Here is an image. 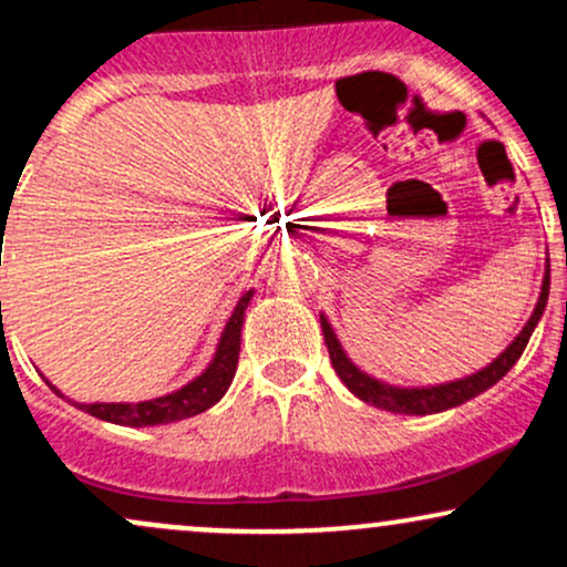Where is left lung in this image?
Segmentation results:
<instances>
[{
    "label": "left lung",
    "instance_id": "obj_1",
    "mask_svg": "<svg viewBox=\"0 0 567 567\" xmlns=\"http://www.w3.org/2000/svg\"><path fill=\"white\" fill-rule=\"evenodd\" d=\"M546 298H549V258H546V271L542 282V296H538L536 309H533L530 320L525 322V328L519 330L517 338L506 347L491 365H485L477 373L464 375V379H455L447 383H437V386H392V383L373 379V375L365 373L349 360V354L343 351L341 341H338L336 330L330 328L328 317L320 315V324L324 333V343H328L330 362H333V370L338 379L343 381V386L349 389L351 394L360 396L368 405L389 410V413H405V415H429V413H442V410H451L464 405L472 396L487 392L493 383H498L509 373L514 362L523 357L525 347H528L533 330H536L538 320H542L546 309Z\"/></svg>",
    "mask_w": 567,
    "mask_h": 567
}]
</instances>
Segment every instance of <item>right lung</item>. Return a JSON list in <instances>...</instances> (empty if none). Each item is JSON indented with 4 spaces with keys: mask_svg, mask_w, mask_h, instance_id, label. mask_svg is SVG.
I'll use <instances>...</instances> for the list:
<instances>
[{
    "mask_svg": "<svg viewBox=\"0 0 567 567\" xmlns=\"http://www.w3.org/2000/svg\"><path fill=\"white\" fill-rule=\"evenodd\" d=\"M2 226H4V218H2ZM252 292L256 290H247L237 301V306H234L229 322H226L224 333L218 338V347H216V354H213L210 365L202 370L197 379L188 381L186 386L175 389V392L165 396H154V400H143V402H74V400L71 402H74L80 410H84V413L120 426H159V424H173V421H181V419H192V415L197 413H205L207 408L216 405L220 396L226 394V389L231 386L234 373H237L239 338H243L245 309L247 303H250ZM0 315H2V301H0ZM48 386L53 389L55 394H61L50 381Z\"/></svg>",
    "mask_w": 567,
    "mask_h": 567,
    "instance_id": "add662e5",
    "label": "right lung"
}]
</instances>
